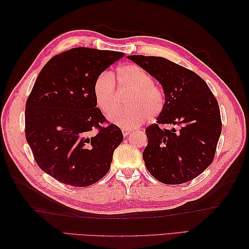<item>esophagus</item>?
Here are the masks:
<instances>
[{"mask_svg":"<svg viewBox=\"0 0 249 249\" xmlns=\"http://www.w3.org/2000/svg\"><path fill=\"white\" fill-rule=\"evenodd\" d=\"M122 133H123V136H128L131 133V129H129V128H122Z\"/></svg>","mask_w":249,"mask_h":249,"instance_id":"obj_1","label":"esophagus"}]
</instances>
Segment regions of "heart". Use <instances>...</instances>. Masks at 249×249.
<instances>
[{"label": "heart", "instance_id": "1", "mask_svg": "<svg viewBox=\"0 0 249 249\" xmlns=\"http://www.w3.org/2000/svg\"><path fill=\"white\" fill-rule=\"evenodd\" d=\"M115 80L120 88L131 89L126 99L131 105L128 107L114 109L117 104V91L111 73H99L93 86L98 107L104 112L110 111V122L123 128H133L143 123L145 118L155 120L160 115L165 108V94L154 83L150 72L136 64H126L118 68Z\"/></svg>", "mask_w": 249, "mask_h": 249}]
</instances>
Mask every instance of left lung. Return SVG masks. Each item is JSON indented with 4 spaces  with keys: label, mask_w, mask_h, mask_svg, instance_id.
<instances>
[{
    "label": "left lung",
    "mask_w": 249,
    "mask_h": 249,
    "mask_svg": "<svg viewBox=\"0 0 249 249\" xmlns=\"http://www.w3.org/2000/svg\"><path fill=\"white\" fill-rule=\"evenodd\" d=\"M161 84L165 108L146 127L142 156L146 169L163 184H183L200 176L214 160L221 133L217 99L202 78L160 56L128 55ZM172 129H161L160 124Z\"/></svg>",
    "instance_id": "8db88e82"
}]
</instances>
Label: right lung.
I'll use <instances>...</instances> for the list:
<instances>
[{
	"label": "right lung",
	"mask_w": 249,
	"mask_h": 249,
	"mask_svg": "<svg viewBox=\"0 0 249 249\" xmlns=\"http://www.w3.org/2000/svg\"><path fill=\"white\" fill-rule=\"evenodd\" d=\"M122 52L78 47L40 71L25 104V138L37 165L56 181L86 187L103 178L123 141L96 108L93 86Z\"/></svg>",
	"instance_id": "obj_1"
}]
</instances>
